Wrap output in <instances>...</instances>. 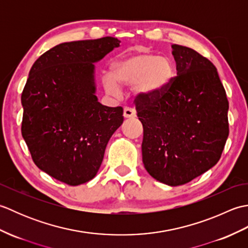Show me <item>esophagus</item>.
<instances>
[{
	"mask_svg": "<svg viewBox=\"0 0 248 248\" xmlns=\"http://www.w3.org/2000/svg\"><path fill=\"white\" fill-rule=\"evenodd\" d=\"M136 116V112L134 108H124V118H134Z\"/></svg>",
	"mask_w": 248,
	"mask_h": 248,
	"instance_id": "34e87169",
	"label": "esophagus"
}]
</instances>
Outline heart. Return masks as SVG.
<instances>
[{"label":"heart","instance_id":"heart-1","mask_svg":"<svg viewBox=\"0 0 248 248\" xmlns=\"http://www.w3.org/2000/svg\"><path fill=\"white\" fill-rule=\"evenodd\" d=\"M104 85L113 94L119 93V86L133 85L140 97H152L164 91L173 76L172 62L167 57L144 51H136L116 60L110 67Z\"/></svg>","mask_w":248,"mask_h":248}]
</instances>
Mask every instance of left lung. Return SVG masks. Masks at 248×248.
<instances>
[{
    "mask_svg": "<svg viewBox=\"0 0 248 248\" xmlns=\"http://www.w3.org/2000/svg\"><path fill=\"white\" fill-rule=\"evenodd\" d=\"M177 77L164 91L136 101L141 155L155 180L177 186L218 162L228 139L229 103L217 68L187 46L172 45Z\"/></svg>",
    "mask_w": 248,
    "mask_h": 248,
    "instance_id": "left-lung-1",
    "label": "left lung"
}]
</instances>
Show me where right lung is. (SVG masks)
I'll use <instances>...</instances> for the list:
<instances>
[{
  "mask_svg": "<svg viewBox=\"0 0 248 248\" xmlns=\"http://www.w3.org/2000/svg\"><path fill=\"white\" fill-rule=\"evenodd\" d=\"M119 44L114 37L60 44L30 70L21 96L22 136L37 167L69 186L94 178L124 123L123 108L98 101L94 77V62Z\"/></svg>",
  "mask_w": 248,
  "mask_h": 248,
  "instance_id": "1",
  "label": "right lung"
}]
</instances>
